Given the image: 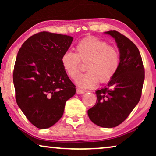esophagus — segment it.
Wrapping results in <instances>:
<instances>
[{"label":"esophagus","mask_w":156,"mask_h":156,"mask_svg":"<svg viewBox=\"0 0 156 156\" xmlns=\"http://www.w3.org/2000/svg\"><path fill=\"white\" fill-rule=\"evenodd\" d=\"M84 93H85V91L82 90V89H76V94H84Z\"/></svg>","instance_id":"1"}]
</instances>
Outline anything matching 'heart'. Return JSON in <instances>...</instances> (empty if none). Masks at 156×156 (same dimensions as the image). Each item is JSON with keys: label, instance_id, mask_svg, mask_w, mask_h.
Segmentation results:
<instances>
[{"label": "heart", "instance_id": "1", "mask_svg": "<svg viewBox=\"0 0 156 156\" xmlns=\"http://www.w3.org/2000/svg\"><path fill=\"white\" fill-rule=\"evenodd\" d=\"M75 53L66 52L61 57L63 69L70 78L74 80L79 87L90 89L99 83L110 81L116 73L120 65V54L114 47L99 38L88 37L79 42ZM80 61H87V72L78 77Z\"/></svg>", "mask_w": 156, "mask_h": 156}]
</instances>
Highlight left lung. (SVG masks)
<instances>
[{
	"label": "left lung",
	"instance_id": "left-lung-1",
	"mask_svg": "<svg viewBox=\"0 0 156 156\" xmlns=\"http://www.w3.org/2000/svg\"><path fill=\"white\" fill-rule=\"evenodd\" d=\"M104 34L114 38L120 65L107 85L96 91L97 102L87 113L96 125L114 128L125 121L139 102L145 71L139 50L133 42L116 30Z\"/></svg>",
	"mask_w": 156,
	"mask_h": 156
}]
</instances>
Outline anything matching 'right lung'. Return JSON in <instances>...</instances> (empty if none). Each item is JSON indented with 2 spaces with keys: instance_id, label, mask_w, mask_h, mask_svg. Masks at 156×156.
I'll return each mask as SVG.
<instances>
[{
  "instance_id": "obj_1",
  "label": "right lung",
  "mask_w": 156,
  "mask_h": 156,
  "mask_svg": "<svg viewBox=\"0 0 156 156\" xmlns=\"http://www.w3.org/2000/svg\"><path fill=\"white\" fill-rule=\"evenodd\" d=\"M72 40L70 36L41 32L29 37L17 55L13 71L17 104L38 129L55 124L66 101L76 93L61 63Z\"/></svg>"
}]
</instances>
